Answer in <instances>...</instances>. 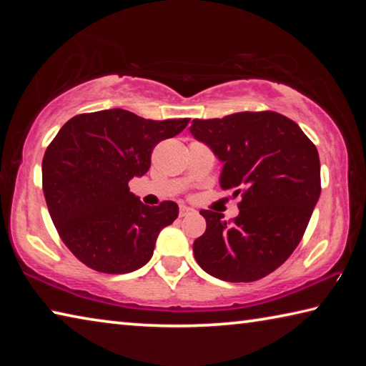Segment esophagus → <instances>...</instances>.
I'll return each mask as SVG.
<instances>
[{"instance_id":"34e87169","label":"esophagus","mask_w":366,"mask_h":366,"mask_svg":"<svg viewBox=\"0 0 366 366\" xmlns=\"http://www.w3.org/2000/svg\"><path fill=\"white\" fill-rule=\"evenodd\" d=\"M194 213H195L194 208H189L185 205L179 207V216H181V218H184V216H189V214H194Z\"/></svg>"}]
</instances>
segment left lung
Returning a JSON list of instances; mask_svg holds the SVG:
<instances>
[{"instance_id":"left-lung-1","label":"left lung","mask_w":366,"mask_h":366,"mask_svg":"<svg viewBox=\"0 0 366 366\" xmlns=\"http://www.w3.org/2000/svg\"><path fill=\"white\" fill-rule=\"evenodd\" d=\"M190 134L222 163V190H242L231 224L202 209L207 231L194 242L203 271L229 282H252L292 255L317 205L320 157L302 129L274 111L194 119Z\"/></svg>"}]
</instances>
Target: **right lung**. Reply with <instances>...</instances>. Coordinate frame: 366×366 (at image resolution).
<instances>
[{"mask_svg":"<svg viewBox=\"0 0 366 366\" xmlns=\"http://www.w3.org/2000/svg\"><path fill=\"white\" fill-rule=\"evenodd\" d=\"M189 121L103 109L74 116L48 145L41 163L48 212L67 249L89 268L124 274L152 258L179 207L144 205L127 184L150 169L154 145L181 134Z\"/></svg>","mask_w":366,"mask_h":366,"instance_id":"add662e5","label":"right lung"}]
</instances>
